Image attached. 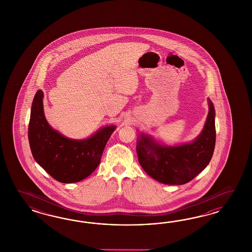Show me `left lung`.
Wrapping results in <instances>:
<instances>
[{"instance_id": "8db88e82", "label": "left lung", "mask_w": 252, "mask_h": 252, "mask_svg": "<svg viewBox=\"0 0 252 252\" xmlns=\"http://www.w3.org/2000/svg\"><path fill=\"white\" fill-rule=\"evenodd\" d=\"M209 113L201 133L191 143L160 145L141 134L137 140L138 161L153 179L166 185H183L203 171L213 157L215 147V110L209 99Z\"/></svg>"}]
</instances>
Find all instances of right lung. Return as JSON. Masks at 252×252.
<instances>
[{
    "mask_svg": "<svg viewBox=\"0 0 252 252\" xmlns=\"http://www.w3.org/2000/svg\"><path fill=\"white\" fill-rule=\"evenodd\" d=\"M42 91L32 102L29 140L35 160L61 183H76L92 175L98 167L107 141L115 131L109 126L87 139H71L52 128L43 112Z\"/></svg>",
    "mask_w": 252,
    "mask_h": 252,
    "instance_id": "1",
    "label": "right lung"
}]
</instances>
